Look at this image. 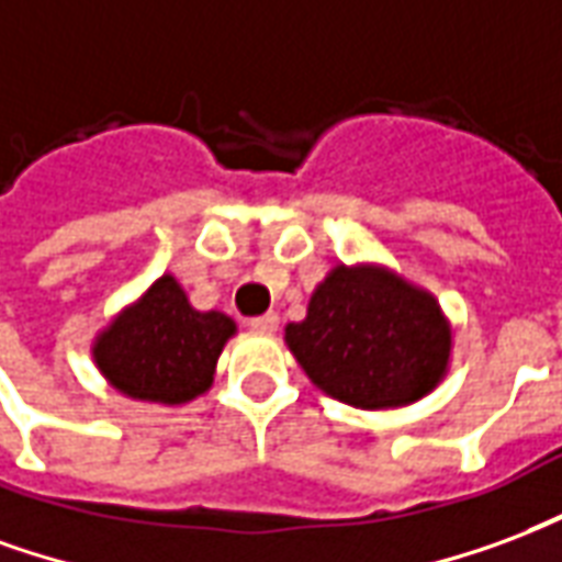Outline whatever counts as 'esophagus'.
Wrapping results in <instances>:
<instances>
[{"instance_id": "esophagus-1", "label": "esophagus", "mask_w": 562, "mask_h": 562, "mask_svg": "<svg viewBox=\"0 0 562 562\" xmlns=\"http://www.w3.org/2000/svg\"><path fill=\"white\" fill-rule=\"evenodd\" d=\"M248 326H251L254 331H276L278 314H272V311H269V314H263V317H251V321H248Z\"/></svg>"}]
</instances>
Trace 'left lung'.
Masks as SVG:
<instances>
[{"label":"left lung","instance_id":"left-lung-1","mask_svg":"<svg viewBox=\"0 0 562 562\" xmlns=\"http://www.w3.org/2000/svg\"><path fill=\"white\" fill-rule=\"evenodd\" d=\"M311 383L359 411L425 398L449 368L452 326L437 299L380 266H335L308 314L284 329Z\"/></svg>","mask_w":562,"mask_h":562}]
</instances>
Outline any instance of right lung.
Segmentation results:
<instances>
[{
  "label": "right lung",
  "mask_w": 562,
  "mask_h": 562,
  "mask_svg": "<svg viewBox=\"0 0 562 562\" xmlns=\"http://www.w3.org/2000/svg\"><path fill=\"white\" fill-rule=\"evenodd\" d=\"M233 335L227 314L191 308L179 281L161 276L98 335L92 356L122 395L173 407L209 392Z\"/></svg>",
  "instance_id": "obj_1"
}]
</instances>
